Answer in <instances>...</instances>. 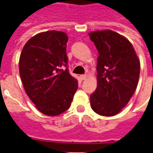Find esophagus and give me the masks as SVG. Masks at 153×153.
<instances>
[{
	"label": "esophagus",
	"instance_id": "obj_1",
	"mask_svg": "<svg viewBox=\"0 0 153 153\" xmlns=\"http://www.w3.org/2000/svg\"><path fill=\"white\" fill-rule=\"evenodd\" d=\"M79 77L81 80H85L87 78V75H81Z\"/></svg>",
	"mask_w": 153,
	"mask_h": 153
}]
</instances>
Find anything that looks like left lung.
Instances as JSON below:
<instances>
[{
	"mask_svg": "<svg viewBox=\"0 0 153 153\" xmlns=\"http://www.w3.org/2000/svg\"><path fill=\"white\" fill-rule=\"evenodd\" d=\"M97 48V88L90 105L97 114L111 117L128 103L138 84L140 64L130 42L112 30L88 34Z\"/></svg>",
	"mask_w": 153,
	"mask_h": 153,
	"instance_id": "8db88e82",
	"label": "left lung"
}]
</instances>
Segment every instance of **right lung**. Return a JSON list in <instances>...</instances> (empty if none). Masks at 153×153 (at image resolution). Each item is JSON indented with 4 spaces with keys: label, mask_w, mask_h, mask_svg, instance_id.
Segmentation results:
<instances>
[{
    "label": "right lung",
    "mask_w": 153,
    "mask_h": 153,
    "mask_svg": "<svg viewBox=\"0 0 153 153\" xmlns=\"http://www.w3.org/2000/svg\"><path fill=\"white\" fill-rule=\"evenodd\" d=\"M67 35L49 30L27 42L19 58V75L27 95L39 111L57 116L67 111L78 88L69 73Z\"/></svg>",
    "instance_id": "add662e5"
}]
</instances>
